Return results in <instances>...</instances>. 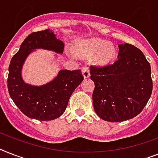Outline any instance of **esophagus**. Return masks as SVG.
Here are the masks:
<instances>
[{
  "label": "esophagus",
  "mask_w": 158,
  "mask_h": 158,
  "mask_svg": "<svg viewBox=\"0 0 158 158\" xmlns=\"http://www.w3.org/2000/svg\"><path fill=\"white\" fill-rule=\"evenodd\" d=\"M82 74L85 78H88L90 76V71H89V68L87 65H85L84 67L82 68Z\"/></svg>",
  "instance_id": "34e87169"
}]
</instances>
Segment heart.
Instances as JSON below:
<instances>
[{
    "label": "heart",
    "mask_w": 158,
    "mask_h": 158,
    "mask_svg": "<svg viewBox=\"0 0 158 158\" xmlns=\"http://www.w3.org/2000/svg\"><path fill=\"white\" fill-rule=\"evenodd\" d=\"M94 60L98 64L104 65L113 60L114 56V48L113 45L100 39H91L85 41L81 48L82 56H89L94 54Z\"/></svg>",
    "instance_id": "b5f03b06"
}]
</instances>
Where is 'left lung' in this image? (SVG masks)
I'll return each instance as SVG.
<instances>
[{"instance_id":"1","label":"left lung","mask_w":158,"mask_h":158,"mask_svg":"<svg viewBox=\"0 0 158 158\" xmlns=\"http://www.w3.org/2000/svg\"><path fill=\"white\" fill-rule=\"evenodd\" d=\"M94 81V109L101 118L122 122L140 114L152 91L150 64L136 47L118 46V59L111 64L90 66Z\"/></svg>"}]
</instances>
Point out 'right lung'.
I'll list each match as a JSON object with an SVG mask.
<instances>
[{"instance_id":"right-lung-1","label":"right lung","mask_w":158,"mask_h":158,"mask_svg":"<svg viewBox=\"0 0 158 158\" xmlns=\"http://www.w3.org/2000/svg\"><path fill=\"white\" fill-rule=\"evenodd\" d=\"M64 43L48 29L29 35L14 55L9 67L8 90L14 102L25 115L38 120L57 118L66 110L69 100L84 77L81 69L60 70L54 80L42 86L26 84L21 70L27 56L36 48L62 53Z\"/></svg>"}]
</instances>
